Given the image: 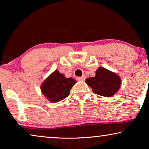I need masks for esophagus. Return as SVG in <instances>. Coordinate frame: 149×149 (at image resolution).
<instances>
[{"mask_svg":"<svg viewBox=\"0 0 149 149\" xmlns=\"http://www.w3.org/2000/svg\"><path fill=\"white\" fill-rule=\"evenodd\" d=\"M85 79H86V76H85V75H83V76H82V77H77V81H85Z\"/></svg>","mask_w":149,"mask_h":149,"instance_id":"obj_1","label":"esophagus"}]
</instances>
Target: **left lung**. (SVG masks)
Returning a JSON list of instances; mask_svg holds the SVG:
<instances>
[{
	"label": "left lung",
	"instance_id": "obj_1",
	"mask_svg": "<svg viewBox=\"0 0 149 149\" xmlns=\"http://www.w3.org/2000/svg\"><path fill=\"white\" fill-rule=\"evenodd\" d=\"M85 82L93 93L104 97L115 95L121 84V78L117 74L103 67H99L95 71V76L87 78Z\"/></svg>",
	"mask_w": 149,
	"mask_h": 149
}]
</instances>
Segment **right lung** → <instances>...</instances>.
<instances>
[{
	"mask_svg": "<svg viewBox=\"0 0 149 149\" xmlns=\"http://www.w3.org/2000/svg\"><path fill=\"white\" fill-rule=\"evenodd\" d=\"M76 83L74 79L66 78L56 70L44 81L40 89L49 101L58 102L68 96L71 88Z\"/></svg>",
	"mask_w": 149,
	"mask_h": 149,
	"instance_id": "right-lung-1",
	"label": "right lung"
}]
</instances>
